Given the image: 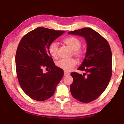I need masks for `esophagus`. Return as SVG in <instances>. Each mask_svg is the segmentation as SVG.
<instances>
[{
  "instance_id": "esophagus-1",
  "label": "esophagus",
  "mask_w": 124,
  "mask_h": 124,
  "mask_svg": "<svg viewBox=\"0 0 124 124\" xmlns=\"http://www.w3.org/2000/svg\"><path fill=\"white\" fill-rule=\"evenodd\" d=\"M70 75V73L67 72L66 71H64V76H67V75Z\"/></svg>"
}]
</instances>
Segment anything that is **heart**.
Wrapping results in <instances>:
<instances>
[{
    "label": "heart",
    "mask_w": 124,
    "mask_h": 124,
    "mask_svg": "<svg viewBox=\"0 0 124 124\" xmlns=\"http://www.w3.org/2000/svg\"><path fill=\"white\" fill-rule=\"evenodd\" d=\"M64 44L70 48L73 51V54L78 57L81 58L83 56V52L79 49L81 47V43L80 40L74 37H69L64 39ZM49 52L52 57L56 58L57 57L58 45L57 43H52L49 46ZM77 63L76 60L74 58L70 59H62L57 62V66L59 68L66 71H70L72 70Z\"/></svg>",
    "instance_id": "obj_1"
}]
</instances>
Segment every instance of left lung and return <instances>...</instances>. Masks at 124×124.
<instances>
[{
  "mask_svg": "<svg viewBox=\"0 0 124 124\" xmlns=\"http://www.w3.org/2000/svg\"><path fill=\"white\" fill-rule=\"evenodd\" d=\"M68 34L84 38L87 49L84 60L78 70L83 75L72 72L73 81L70 90L73 97L79 101L89 103L97 98L107 87L112 71V54L108 41L90 28H84Z\"/></svg>",
  "mask_w": 124,
  "mask_h": 124,
  "instance_id": "obj_1",
  "label": "left lung"
}]
</instances>
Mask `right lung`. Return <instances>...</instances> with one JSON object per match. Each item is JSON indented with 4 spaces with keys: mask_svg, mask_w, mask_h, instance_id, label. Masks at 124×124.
Returning a JSON list of instances; mask_svg holds the SVG:
<instances>
[{
    "mask_svg": "<svg viewBox=\"0 0 124 124\" xmlns=\"http://www.w3.org/2000/svg\"><path fill=\"white\" fill-rule=\"evenodd\" d=\"M64 32L38 27L25 35L18 44L15 57L17 76L23 91L33 100L43 101L51 97L63 76V70L55 66L49 49ZM45 66L50 69L45 73L42 72Z\"/></svg>",
    "mask_w": 124,
    "mask_h": 124,
    "instance_id": "right-lung-1",
    "label": "right lung"
}]
</instances>
